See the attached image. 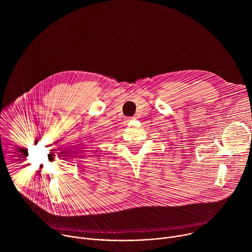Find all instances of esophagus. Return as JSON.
<instances>
[{
  "label": "esophagus",
  "mask_w": 252,
  "mask_h": 252,
  "mask_svg": "<svg viewBox=\"0 0 252 252\" xmlns=\"http://www.w3.org/2000/svg\"><path fill=\"white\" fill-rule=\"evenodd\" d=\"M127 119H129V118H127ZM127 121H128V120H127Z\"/></svg>",
  "instance_id": "1"
}]
</instances>
